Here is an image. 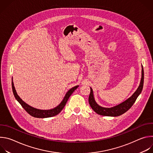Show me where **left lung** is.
I'll return each instance as SVG.
<instances>
[{"mask_svg": "<svg viewBox=\"0 0 153 153\" xmlns=\"http://www.w3.org/2000/svg\"><path fill=\"white\" fill-rule=\"evenodd\" d=\"M143 80H144V73L143 68L142 65V77L139 86L136 90V91L133 94V95L129 97L128 99L122 102L121 103L116 105L110 108H106L100 106L96 102L93 89L90 87V94L89 96V103L93 110L98 114L105 116H111V117H116L120 116L126 112L129 109L133 106L135 101L136 100L137 97L141 93L143 86Z\"/></svg>", "mask_w": 153, "mask_h": 153, "instance_id": "1", "label": "left lung"}]
</instances>
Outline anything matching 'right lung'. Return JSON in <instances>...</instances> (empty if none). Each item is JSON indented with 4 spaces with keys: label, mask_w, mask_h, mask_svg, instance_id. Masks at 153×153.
I'll return each instance as SVG.
<instances>
[{
    "label": "right lung",
    "mask_w": 153,
    "mask_h": 153,
    "mask_svg": "<svg viewBox=\"0 0 153 153\" xmlns=\"http://www.w3.org/2000/svg\"><path fill=\"white\" fill-rule=\"evenodd\" d=\"M78 87H79V85H77L73 87V88H71L70 90H69L66 93V94L65 95V97H63L62 102L56 107L53 109H51V110H40V109L35 108L28 105L27 103L23 101L22 99L18 96L16 92V90L15 89V87L14 86V83L13 82V78H12V89H13V92L16 99L22 105V106L25 109V110L29 114L36 118H47V117H51L57 115L63 110V108H64L65 105H66V103L67 102L70 96L78 88Z\"/></svg>",
    "instance_id": "1"
}]
</instances>
